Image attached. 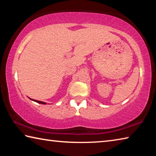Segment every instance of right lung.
Here are the masks:
<instances>
[{"instance_id": "right-lung-1", "label": "right lung", "mask_w": 156, "mask_h": 156, "mask_svg": "<svg viewBox=\"0 0 156 156\" xmlns=\"http://www.w3.org/2000/svg\"><path fill=\"white\" fill-rule=\"evenodd\" d=\"M30 100H33V101H34V102H38V103H39V104H43V105H46L47 103L46 102H42V101H39V100H34V99H31V98H30Z\"/></svg>"}]
</instances>
